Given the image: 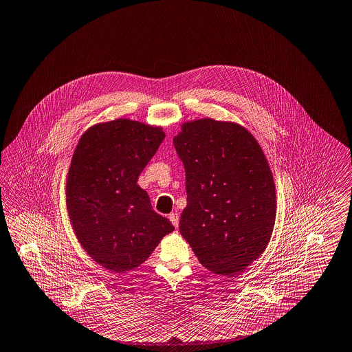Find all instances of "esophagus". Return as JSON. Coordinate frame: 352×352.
<instances>
[{
    "label": "esophagus",
    "instance_id": "obj_1",
    "mask_svg": "<svg viewBox=\"0 0 352 352\" xmlns=\"http://www.w3.org/2000/svg\"><path fill=\"white\" fill-rule=\"evenodd\" d=\"M168 219L171 221V223H173L175 228H178V223H179V215H178L177 212H171V214L168 215Z\"/></svg>",
    "mask_w": 352,
    "mask_h": 352
}]
</instances>
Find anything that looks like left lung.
Returning <instances> with one entry per match:
<instances>
[{
	"mask_svg": "<svg viewBox=\"0 0 352 352\" xmlns=\"http://www.w3.org/2000/svg\"><path fill=\"white\" fill-rule=\"evenodd\" d=\"M174 146L185 167L179 232L215 274L244 270L267 247L276 186L256 140L243 126L212 119L182 124Z\"/></svg>",
	"mask_w": 352,
	"mask_h": 352,
	"instance_id": "8db88e82",
	"label": "left lung"
}]
</instances>
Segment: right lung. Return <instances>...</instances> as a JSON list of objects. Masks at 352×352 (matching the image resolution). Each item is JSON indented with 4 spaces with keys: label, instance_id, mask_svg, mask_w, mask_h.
Returning a JSON list of instances; mask_svg holds the SVG:
<instances>
[{
    "label": "right lung",
    "instance_id": "right-lung-1",
    "mask_svg": "<svg viewBox=\"0 0 352 352\" xmlns=\"http://www.w3.org/2000/svg\"><path fill=\"white\" fill-rule=\"evenodd\" d=\"M166 134L129 119L90 127L79 140L67 178V208L85 251L111 272L138 267L174 230L152 210L137 179Z\"/></svg>",
    "mask_w": 352,
    "mask_h": 352
}]
</instances>
